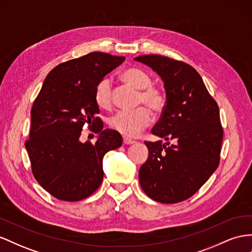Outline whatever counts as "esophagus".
<instances>
[{"label":"esophagus","mask_w":252,"mask_h":252,"mask_svg":"<svg viewBox=\"0 0 252 252\" xmlns=\"http://www.w3.org/2000/svg\"><path fill=\"white\" fill-rule=\"evenodd\" d=\"M123 143L125 145H129V144H133V143H135L133 140H130V139H127V138H124L123 139Z\"/></svg>","instance_id":"esophagus-1"}]
</instances>
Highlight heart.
I'll use <instances>...</instances> for the list:
<instances>
[{
	"label": "heart",
	"instance_id": "obj_1",
	"mask_svg": "<svg viewBox=\"0 0 252 252\" xmlns=\"http://www.w3.org/2000/svg\"><path fill=\"white\" fill-rule=\"evenodd\" d=\"M122 78L127 84L141 90L139 103L145 104L155 112L161 111L165 105V96L159 88L152 86V78L147 73L137 67H130L122 73ZM95 101L104 109L112 104V85L109 78L101 79L95 89ZM152 115L146 107L134 110H122L115 113L110 120V126L125 137L132 138L147 127Z\"/></svg>",
	"mask_w": 252,
	"mask_h": 252
}]
</instances>
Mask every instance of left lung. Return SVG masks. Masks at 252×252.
<instances>
[{"mask_svg": "<svg viewBox=\"0 0 252 252\" xmlns=\"http://www.w3.org/2000/svg\"><path fill=\"white\" fill-rule=\"evenodd\" d=\"M158 74L166 104L152 133L174 143L145 142L148 158L139 171L145 194L162 203L189 198L220 163L222 128L216 101L188 63L160 55L134 58Z\"/></svg>", "mask_w": 252, "mask_h": 252, "instance_id": "1", "label": "left lung"}]
</instances>
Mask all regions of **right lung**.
<instances>
[{
	"instance_id": "right-lung-1",
	"label": "right lung",
	"mask_w": 252,
	"mask_h": 252,
	"mask_svg": "<svg viewBox=\"0 0 252 252\" xmlns=\"http://www.w3.org/2000/svg\"><path fill=\"white\" fill-rule=\"evenodd\" d=\"M125 57L93 52L58 64L49 73L31 111L25 147L36 180L57 199L78 201L103 181L104 156L119 148L122 135L103 129L95 89ZM85 124L97 126V142L79 141Z\"/></svg>"
}]
</instances>
